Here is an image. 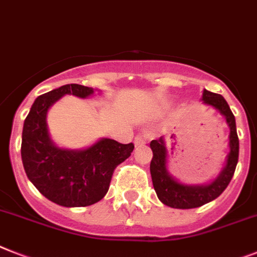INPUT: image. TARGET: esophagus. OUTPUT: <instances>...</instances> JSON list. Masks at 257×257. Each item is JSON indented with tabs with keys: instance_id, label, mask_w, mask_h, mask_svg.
I'll return each mask as SVG.
<instances>
[{
	"instance_id": "34e87169",
	"label": "esophagus",
	"mask_w": 257,
	"mask_h": 257,
	"mask_svg": "<svg viewBox=\"0 0 257 257\" xmlns=\"http://www.w3.org/2000/svg\"><path fill=\"white\" fill-rule=\"evenodd\" d=\"M146 142H147V139H146V137H144V135H137V137H135V139H134V143H135V146H143V144H146Z\"/></svg>"
}]
</instances>
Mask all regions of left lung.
Here are the masks:
<instances>
[{
  "label": "left lung",
  "instance_id": "obj_1",
  "mask_svg": "<svg viewBox=\"0 0 257 257\" xmlns=\"http://www.w3.org/2000/svg\"><path fill=\"white\" fill-rule=\"evenodd\" d=\"M202 101L203 103L219 110V113L226 116V122L230 126V154L227 156V163L219 176L209 185H184L172 179L167 171V148L164 138L152 141L150 144L154 154L150 165L152 184L159 200L169 207L194 209L215 200L227 188L238 164L239 139L235 116L230 110V106L222 95L209 92L206 89L203 90Z\"/></svg>",
  "mask_w": 257,
  "mask_h": 257
}]
</instances>
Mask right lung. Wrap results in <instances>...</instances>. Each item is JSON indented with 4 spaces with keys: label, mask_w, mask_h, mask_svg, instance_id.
Here are the masks:
<instances>
[{
    "label": "right lung",
    "mask_w": 257,
    "mask_h": 257,
    "mask_svg": "<svg viewBox=\"0 0 257 257\" xmlns=\"http://www.w3.org/2000/svg\"><path fill=\"white\" fill-rule=\"evenodd\" d=\"M92 88L68 84L39 95L25 119L22 131L23 168L35 188L52 202L82 207L98 202L109 190L114 169L131 155L134 144L101 139L81 151L57 148L50 139L46 116L50 106L64 94L85 98Z\"/></svg>",
    "instance_id": "right-lung-1"
}]
</instances>
